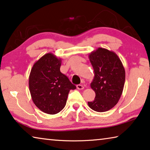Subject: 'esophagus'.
<instances>
[{
  "label": "esophagus",
  "mask_w": 150,
  "mask_h": 150,
  "mask_svg": "<svg viewBox=\"0 0 150 150\" xmlns=\"http://www.w3.org/2000/svg\"><path fill=\"white\" fill-rule=\"evenodd\" d=\"M77 88L79 90H83V88H84V87H83V85H77Z\"/></svg>",
  "instance_id": "esophagus-1"
}]
</instances>
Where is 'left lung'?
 Instances as JSON below:
<instances>
[{
    "label": "left lung",
    "instance_id": "left-lung-1",
    "mask_svg": "<svg viewBox=\"0 0 150 150\" xmlns=\"http://www.w3.org/2000/svg\"><path fill=\"white\" fill-rule=\"evenodd\" d=\"M88 57L95 73L91 87L96 95L88 105L99 112L108 111L118 103L122 94L125 69L116 53L105 48L98 47Z\"/></svg>",
    "mask_w": 150,
    "mask_h": 150
}]
</instances>
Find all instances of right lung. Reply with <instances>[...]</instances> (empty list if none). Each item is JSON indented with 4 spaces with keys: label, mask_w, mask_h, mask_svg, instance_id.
Instances as JSON below:
<instances>
[{
    "label": "right lung",
    "mask_w": 150,
    "mask_h": 150,
    "mask_svg": "<svg viewBox=\"0 0 150 150\" xmlns=\"http://www.w3.org/2000/svg\"><path fill=\"white\" fill-rule=\"evenodd\" d=\"M62 59L48 53L35 62L29 76L32 99L40 110L55 115L63 110L71 89L75 85L60 71Z\"/></svg>",
    "instance_id": "add662e5"
}]
</instances>
